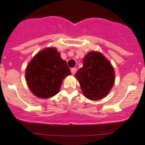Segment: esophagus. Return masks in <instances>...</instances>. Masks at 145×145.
I'll list each match as a JSON object with an SVG mask.
<instances>
[{"label": "esophagus", "mask_w": 145, "mask_h": 145, "mask_svg": "<svg viewBox=\"0 0 145 145\" xmlns=\"http://www.w3.org/2000/svg\"><path fill=\"white\" fill-rule=\"evenodd\" d=\"M76 72V68H72V69H71V73L72 74V75H75Z\"/></svg>", "instance_id": "34e87169"}]
</instances>
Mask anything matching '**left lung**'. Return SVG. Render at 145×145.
Segmentation results:
<instances>
[{
	"label": "left lung",
	"mask_w": 145,
	"mask_h": 145,
	"mask_svg": "<svg viewBox=\"0 0 145 145\" xmlns=\"http://www.w3.org/2000/svg\"><path fill=\"white\" fill-rule=\"evenodd\" d=\"M75 77L87 99L97 101L108 94L114 84L115 72L112 63L99 52H90L83 58V67Z\"/></svg>",
	"instance_id": "obj_1"
}]
</instances>
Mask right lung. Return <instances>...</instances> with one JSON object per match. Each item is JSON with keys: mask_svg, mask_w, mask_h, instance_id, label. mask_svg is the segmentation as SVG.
I'll return each mask as SVG.
<instances>
[{"mask_svg": "<svg viewBox=\"0 0 145 145\" xmlns=\"http://www.w3.org/2000/svg\"><path fill=\"white\" fill-rule=\"evenodd\" d=\"M71 75L67 62L54 47L41 50L31 59L25 69V80L36 97L48 99L60 91L63 80Z\"/></svg>", "mask_w": 145, "mask_h": 145, "instance_id": "right-lung-1", "label": "right lung"}]
</instances>
